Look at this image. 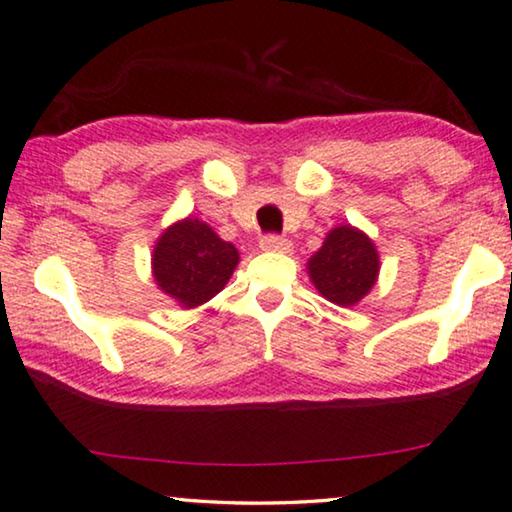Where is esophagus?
I'll return each mask as SVG.
<instances>
[{
    "label": "esophagus",
    "instance_id": "34e87169",
    "mask_svg": "<svg viewBox=\"0 0 512 512\" xmlns=\"http://www.w3.org/2000/svg\"><path fill=\"white\" fill-rule=\"evenodd\" d=\"M259 248L269 250V253H290L292 243L278 234H264L262 241H259Z\"/></svg>",
    "mask_w": 512,
    "mask_h": 512
}]
</instances>
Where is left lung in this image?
I'll return each mask as SVG.
<instances>
[{
	"label": "left lung",
	"mask_w": 512,
	"mask_h": 512,
	"mask_svg": "<svg viewBox=\"0 0 512 512\" xmlns=\"http://www.w3.org/2000/svg\"><path fill=\"white\" fill-rule=\"evenodd\" d=\"M378 253L359 229L343 225L331 229L322 248L308 262L313 285L322 297L338 306H355L378 278Z\"/></svg>",
	"instance_id": "obj_1"
}]
</instances>
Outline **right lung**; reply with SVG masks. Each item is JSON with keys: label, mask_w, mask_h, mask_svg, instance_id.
Returning a JSON list of instances; mask_svg holds the SVG:
<instances>
[{"label": "right lung", "mask_w": 512, "mask_h": 512, "mask_svg": "<svg viewBox=\"0 0 512 512\" xmlns=\"http://www.w3.org/2000/svg\"><path fill=\"white\" fill-rule=\"evenodd\" d=\"M239 250L222 241L206 222L185 218L171 225L157 241L153 276L157 285L185 308L215 297L227 285Z\"/></svg>", "instance_id": "add662e5"}]
</instances>
